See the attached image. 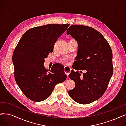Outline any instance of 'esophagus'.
<instances>
[{
	"label": "esophagus",
	"instance_id": "34e87169",
	"mask_svg": "<svg viewBox=\"0 0 126 126\" xmlns=\"http://www.w3.org/2000/svg\"><path fill=\"white\" fill-rule=\"evenodd\" d=\"M63 70H64V72L65 73V74L67 75V77H68L69 74L70 73V72H71V68L69 67L65 66Z\"/></svg>",
	"mask_w": 126,
	"mask_h": 126
}]
</instances>
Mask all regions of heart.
<instances>
[{
    "label": "heart",
    "instance_id": "1",
    "mask_svg": "<svg viewBox=\"0 0 126 126\" xmlns=\"http://www.w3.org/2000/svg\"><path fill=\"white\" fill-rule=\"evenodd\" d=\"M63 61H64V62H65L66 63H67L66 60V59H63Z\"/></svg>",
    "mask_w": 126,
    "mask_h": 126
}]
</instances>
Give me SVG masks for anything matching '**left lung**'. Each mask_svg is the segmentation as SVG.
Listing matches in <instances>:
<instances>
[{
  "label": "left lung",
  "instance_id": "1",
  "mask_svg": "<svg viewBox=\"0 0 126 126\" xmlns=\"http://www.w3.org/2000/svg\"><path fill=\"white\" fill-rule=\"evenodd\" d=\"M67 33L79 45L75 61L78 68L73 69L86 71L80 76L79 71L72 70L69 77L75 86L68 94L75 102L89 104L99 99L107 88L113 72L112 49L103 35L92 27L71 25Z\"/></svg>",
  "mask_w": 126,
  "mask_h": 126
}]
</instances>
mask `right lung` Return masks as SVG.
Listing matches in <instances>:
<instances>
[{
	"label": "right lung",
	"instance_id": "obj_1",
	"mask_svg": "<svg viewBox=\"0 0 126 126\" xmlns=\"http://www.w3.org/2000/svg\"><path fill=\"white\" fill-rule=\"evenodd\" d=\"M69 24H48L25 32L15 48L12 62L16 81L26 96L35 102L47 99L55 85L63 83L67 76L64 67L56 63L47 70L44 59L53 52L58 38Z\"/></svg>",
	"mask_w": 126,
	"mask_h": 126
}]
</instances>
